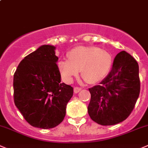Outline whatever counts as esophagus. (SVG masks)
<instances>
[{"mask_svg":"<svg viewBox=\"0 0 148 148\" xmlns=\"http://www.w3.org/2000/svg\"><path fill=\"white\" fill-rule=\"evenodd\" d=\"M82 90V88H79V87H75V88H74V93H78L79 91Z\"/></svg>","mask_w":148,"mask_h":148,"instance_id":"esophagus-1","label":"esophagus"}]
</instances>
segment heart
I'll return each instance as SVG.
<instances>
[{"mask_svg": "<svg viewBox=\"0 0 148 148\" xmlns=\"http://www.w3.org/2000/svg\"><path fill=\"white\" fill-rule=\"evenodd\" d=\"M111 63V55L107 51L96 47H77L69 52L68 60L59 62L58 67L66 82H72L80 71L82 78L93 84L105 77Z\"/></svg>", "mask_w": 148, "mask_h": 148, "instance_id": "b5f03b06", "label": "heart"}]
</instances>
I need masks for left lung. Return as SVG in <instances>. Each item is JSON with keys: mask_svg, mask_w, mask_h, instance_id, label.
Returning a JSON list of instances; mask_svg holds the SVG:
<instances>
[{"mask_svg": "<svg viewBox=\"0 0 148 148\" xmlns=\"http://www.w3.org/2000/svg\"><path fill=\"white\" fill-rule=\"evenodd\" d=\"M89 91L88 111L93 121L112 125L125 121L134 108L140 92L137 62L125 51L119 52L108 75Z\"/></svg>", "mask_w": 148, "mask_h": 148, "instance_id": "obj_1", "label": "left lung"}]
</instances>
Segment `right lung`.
Masks as SVG:
<instances>
[{
	"label": "right lung",
	"instance_id": "add662e5",
	"mask_svg": "<svg viewBox=\"0 0 148 148\" xmlns=\"http://www.w3.org/2000/svg\"><path fill=\"white\" fill-rule=\"evenodd\" d=\"M55 50L52 45H42L25 57L14 74L15 106L30 125L43 129L63 121L74 91L60 82Z\"/></svg>",
	"mask_w": 148,
	"mask_h": 148
}]
</instances>
